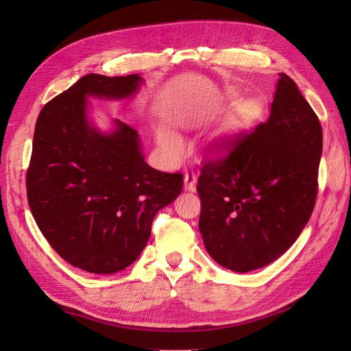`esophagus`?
<instances>
[{
	"label": "esophagus",
	"mask_w": 351,
	"mask_h": 351,
	"mask_svg": "<svg viewBox=\"0 0 351 351\" xmlns=\"http://www.w3.org/2000/svg\"><path fill=\"white\" fill-rule=\"evenodd\" d=\"M184 189L189 192H195L196 190V173L193 169H187L184 173Z\"/></svg>",
	"instance_id": "34e87169"
}]
</instances>
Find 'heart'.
<instances>
[{
	"label": "heart",
	"mask_w": 351,
	"mask_h": 351,
	"mask_svg": "<svg viewBox=\"0 0 351 351\" xmlns=\"http://www.w3.org/2000/svg\"><path fill=\"white\" fill-rule=\"evenodd\" d=\"M158 139H159V143H161L164 147H167L168 151H171L174 154H180L184 149L183 141L180 139L178 136H176L174 133L161 130L158 134Z\"/></svg>",
	"instance_id": "b5f03b06"
}]
</instances>
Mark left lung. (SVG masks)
<instances>
[{
	"instance_id": "obj_1",
	"label": "left lung",
	"mask_w": 351,
	"mask_h": 351,
	"mask_svg": "<svg viewBox=\"0 0 351 351\" xmlns=\"http://www.w3.org/2000/svg\"><path fill=\"white\" fill-rule=\"evenodd\" d=\"M197 178L199 231L210 258L236 272L269 265L300 236L317 196L322 127L280 73L271 115L215 146Z\"/></svg>"
}]
</instances>
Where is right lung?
Listing matches in <instances>:
<instances>
[{
  "label": "right lung",
  "mask_w": 351,
  "mask_h": 351,
  "mask_svg": "<svg viewBox=\"0 0 351 351\" xmlns=\"http://www.w3.org/2000/svg\"><path fill=\"white\" fill-rule=\"evenodd\" d=\"M139 74H86L40 110L26 173L27 202L42 234L70 265L114 274L151 237L156 212L182 193L183 174L145 162L137 132L120 120L111 134L86 119V97L127 98Z\"/></svg>",
  "instance_id": "add662e5"
}]
</instances>
